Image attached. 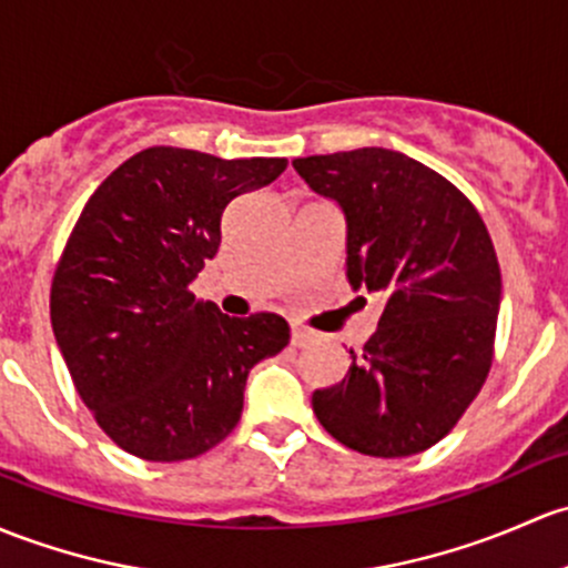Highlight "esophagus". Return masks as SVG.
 Segmentation results:
<instances>
[{"instance_id":"1","label":"esophagus","mask_w":568,"mask_h":568,"mask_svg":"<svg viewBox=\"0 0 568 568\" xmlns=\"http://www.w3.org/2000/svg\"><path fill=\"white\" fill-rule=\"evenodd\" d=\"M310 343H313V332L304 329V326H294V329H291V345H294V348H304V345Z\"/></svg>"}]
</instances>
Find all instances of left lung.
<instances>
[{
    "label": "left lung",
    "instance_id": "8db88e82",
    "mask_svg": "<svg viewBox=\"0 0 568 568\" xmlns=\"http://www.w3.org/2000/svg\"><path fill=\"white\" fill-rule=\"evenodd\" d=\"M294 169L345 214L351 288L384 300L348 375L313 392L315 416L362 455H419L457 425L493 364V239L455 184L403 152L313 154Z\"/></svg>",
    "mask_w": 568,
    "mask_h": 568
}]
</instances>
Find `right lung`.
Instances as JSON below:
<instances>
[{"mask_svg": "<svg viewBox=\"0 0 568 568\" xmlns=\"http://www.w3.org/2000/svg\"><path fill=\"white\" fill-rule=\"evenodd\" d=\"M285 165L149 146L83 206L53 274L51 326L81 399L130 455L176 463L217 446L250 369L288 345L280 315L229 318L187 288L217 255L225 206Z\"/></svg>", "mask_w": 568, "mask_h": 568, "instance_id": "1", "label": "right lung"}]
</instances>
